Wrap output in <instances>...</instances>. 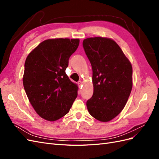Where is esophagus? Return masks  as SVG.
<instances>
[{
    "mask_svg": "<svg viewBox=\"0 0 159 159\" xmlns=\"http://www.w3.org/2000/svg\"><path fill=\"white\" fill-rule=\"evenodd\" d=\"M78 85H79V87H80V88H81V86L82 85V81H78Z\"/></svg>",
    "mask_w": 159,
    "mask_h": 159,
    "instance_id": "1",
    "label": "esophagus"
}]
</instances>
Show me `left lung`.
<instances>
[{
  "instance_id": "obj_1",
  "label": "left lung",
  "mask_w": 159,
  "mask_h": 159,
  "mask_svg": "<svg viewBox=\"0 0 159 159\" xmlns=\"http://www.w3.org/2000/svg\"><path fill=\"white\" fill-rule=\"evenodd\" d=\"M83 47L93 71V93L86 103L87 108L98 121H109L121 113L131 92V64L111 38H86Z\"/></svg>"
}]
</instances>
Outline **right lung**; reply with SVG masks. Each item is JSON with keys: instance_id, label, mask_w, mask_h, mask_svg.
Masks as SVG:
<instances>
[{"instance_id": "1", "label": "right lung", "mask_w": 159, "mask_h": 159, "mask_svg": "<svg viewBox=\"0 0 159 159\" xmlns=\"http://www.w3.org/2000/svg\"><path fill=\"white\" fill-rule=\"evenodd\" d=\"M79 44V39H48L26 57L24 88L36 112L47 121L64 117L78 96V85L70 81L66 70Z\"/></svg>"}]
</instances>
